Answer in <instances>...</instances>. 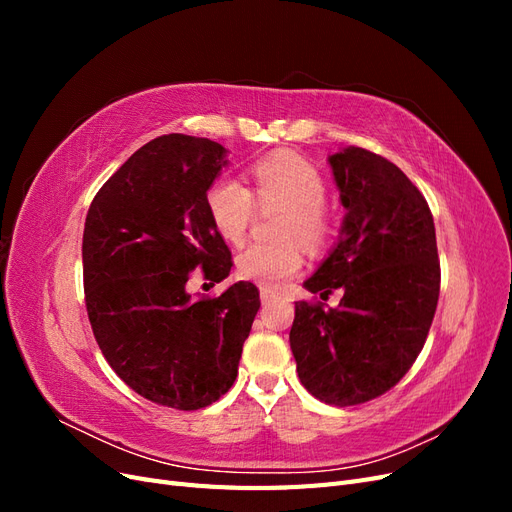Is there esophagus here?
I'll return each instance as SVG.
<instances>
[{"instance_id":"obj_1","label":"esophagus","mask_w":512,"mask_h":512,"mask_svg":"<svg viewBox=\"0 0 512 512\" xmlns=\"http://www.w3.org/2000/svg\"><path fill=\"white\" fill-rule=\"evenodd\" d=\"M275 299H277L275 292H271V290H267V288H260V301H262V305H269V303H273Z\"/></svg>"}]
</instances>
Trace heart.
I'll return each instance as SVG.
<instances>
[{"label": "heart", "mask_w": 512, "mask_h": 512, "mask_svg": "<svg viewBox=\"0 0 512 512\" xmlns=\"http://www.w3.org/2000/svg\"><path fill=\"white\" fill-rule=\"evenodd\" d=\"M327 185L320 170L290 151H277L252 166V190L237 177H218L205 194L213 228L230 243H241L260 209H284L277 224L280 243H252L237 256V273L260 288L280 290L303 267V252L329 241L333 222L324 207ZM257 200L254 201L253 198Z\"/></svg>", "instance_id": "1"}]
</instances>
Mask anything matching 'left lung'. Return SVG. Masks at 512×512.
I'll return each instance as SVG.
<instances>
[{
    "instance_id": "obj_1",
    "label": "left lung",
    "mask_w": 512,
    "mask_h": 512,
    "mask_svg": "<svg viewBox=\"0 0 512 512\" xmlns=\"http://www.w3.org/2000/svg\"><path fill=\"white\" fill-rule=\"evenodd\" d=\"M346 209L339 239L303 282L337 309L294 303L290 348L305 389L324 404L356 406L406 376L423 350L440 294L436 226L401 170L361 147L329 156Z\"/></svg>"
}]
</instances>
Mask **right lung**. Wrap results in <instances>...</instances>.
I'll return each mask as SVG.
<instances>
[{
    "label": "right lung",
    "instance_id": "obj_1",
    "mask_svg": "<svg viewBox=\"0 0 512 512\" xmlns=\"http://www.w3.org/2000/svg\"><path fill=\"white\" fill-rule=\"evenodd\" d=\"M226 153L209 138H153L102 185L85 220V305L104 359L132 391L175 410L230 389L260 307L250 282L215 299L185 288L196 267L211 282L232 267L205 205Z\"/></svg>",
    "mask_w": 512,
    "mask_h": 512
}]
</instances>
